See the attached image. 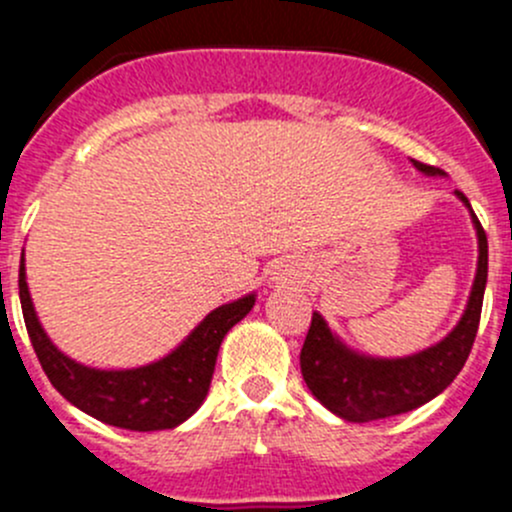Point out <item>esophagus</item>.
<instances>
[{"label":"esophagus","instance_id":"34e87169","mask_svg":"<svg viewBox=\"0 0 512 512\" xmlns=\"http://www.w3.org/2000/svg\"><path fill=\"white\" fill-rule=\"evenodd\" d=\"M272 280H277V282H299V280H302V272H299L297 267L285 265V267H280V270L275 272V277H272Z\"/></svg>","mask_w":512,"mask_h":512}]
</instances>
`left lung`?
<instances>
[{"instance_id":"obj_1","label":"left lung","mask_w":512,"mask_h":512,"mask_svg":"<svg viewBox=\"0 0 512 512\" xmlns=\"http://www.w3.org/2000/svg\"><path fill=\"white\" fill-rule=\"evenodd\" d=\"M411 163L426 175H443L441 168L418 163V160H411ZM456 195L468 208L473 227H476L478 267L463 317L441 342L411 356L381 359V356L349 349L329 329L322 314H312V327L304 339L299 366H302L309 391L317 396L319 404L327 406L344 421H376V418L399 416L428 404L451 386L471 354L480 322V307H483L485 282H488V237L466 195L461 190H456Z\"/></svg>"}]
</instances>
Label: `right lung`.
I'll return each mask as SVG.
<instances>
[{
  "instance_id": "1",
  "label": "right lung",
  "mask_w": 512,
  "mask_h": 512,
  "mask_svg": "<svg viewBox=\"0 0 512 512\" xmlns=\"http://www.w3.org/2000/svg\"><path fill=\"white\" fill-rule=\"evenodd\" d=\"M257 294L213 309L178 347L163 359L136 369H94L66 356L46 337L29 294L24 257L19 265V299L24 324L44 374L69 404L84 414L128 428V431H165L188 421L210 389L220 344L225 334L255 307Z\"/></svg>"
}]
</instances>
